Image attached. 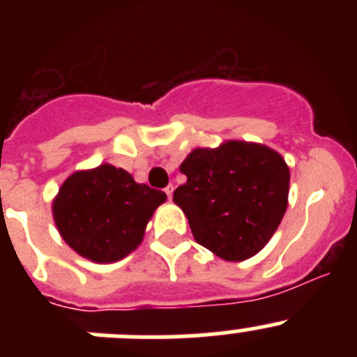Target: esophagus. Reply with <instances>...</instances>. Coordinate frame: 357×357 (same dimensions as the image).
<instances>
[{
	"label": "esophagus",
	"mask_w": 357,
	"mask_h": 357,
	"mask_svg": "<svg viewBox=\"0 0 357 357\" xmlns=\"http://www.w3.org/2000/svg\"><path fill=\"white\" fill-rule=\"evenodd\" d=\"M164 193L168 195V198H172V197H173V185H172V184H169V185H168V188L164 189Z\"/></svg>",
	"instance_id": "esophagus-1"
}]
</instances>
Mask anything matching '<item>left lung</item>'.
<instances>
[{"label":"left lung","mask_w":357,"mask_h":357,"mask_svg":"<svg viewBox=\"0 0 357 357\" xmlns=\"http://www.w3.org/2000/svg\"><path fill=\"white\" fill-rule=\"evenodd\" d=\"M173 193L197 243L225 261H245L270 241L288 207L289 168L272 148L227 141L197 148Z\"/></svg>","instance_id":"obj_1"}]
</instances>
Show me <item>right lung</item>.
I'll return each mask as SVG.
<instances>
[{"mask_svg":"<svg viewBox=\"0 0 357 357\" xmlns=\"http://www.w3.org/2000/svg\"><path fill=\"white\" fill-rule=\"evenodd\" d=\"M164 200L159 189L102 164L66 178L53 200V218L77 254L93 263H114L139 247L146 223Z\"/></svg>","mask_w":357,"mask_h":357,"instance_id":"right-lung-1","label":"right lung"}]
</instances>
